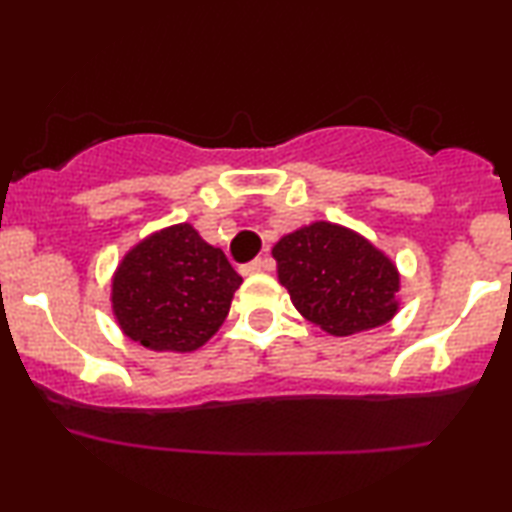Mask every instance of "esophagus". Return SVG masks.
Listing matches in <instances>:
<instances>
[{"mask_svg":"<svg viewBox=\"0 0 512 512\" xmlns=\"http://www.w3.org/2000/svg\"><path fill=\"white\" fill-rule=\"evenodd\" d=\"M268 268H270L268 258H256V261L242 265L240 272H242L244 277H249V275H258V272H263V270H268Z\"/></svg>","mask_w":512,"mask_h":512,"instance_id":"obj_1","label":"esophagus"}]
</instances>
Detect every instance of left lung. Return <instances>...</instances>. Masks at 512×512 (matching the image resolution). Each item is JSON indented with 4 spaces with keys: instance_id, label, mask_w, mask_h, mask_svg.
I'll return each instance as SVG.
<instances>
[{
    "instance_id": "1",
    "label": "left lung",
    "mask_w": 512,
    "mask_h": 512,
    "mask_svg": "<svg viewBox=\"0 0 512 512\" xmlns=\"http://www.w3.org/2000/svg\"><path fill=\"white\" fill-rule=\"evenodd\" d=\"M272 258L291 303L321 331L345 338L384 326L398 312L396 263L352 228L314 221L284 235Z\"/></svg>"
}]
</instances>
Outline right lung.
<instances>
[{"label": "right lung", "mask_w": 512, "mask_h": 512, "mask_svg": "<svg viewBox=\"0 0 512 512\" xmlns=\"http://www.w3.org/2000/svg\"><path fill=\"white\" fill-rule=\"evenodd\" d=\"M242 277L191 223L137 242L111 277V312L130 340L153 352H195L228 317Z\"/></svg>", "instance_id": "add662e5"}]
</instances>
